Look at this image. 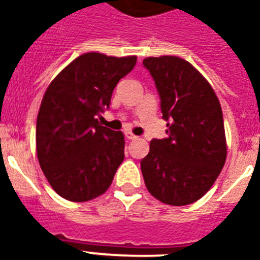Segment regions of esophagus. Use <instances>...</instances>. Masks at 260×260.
Returning a JSON list of instances; mask_svg holds the SVG:
<instances>
[{
	"instance_id": "esophagus-1",
	"label": "esophagus",
	"mask_w": 260,
	"mask_h": 260,
	"mask_svg": "<svg viewBox=\"0 0 260 260\" xmlns=\"http://www.w3.org/2000/svg\"><path fill=\"white\" fill-rule=\"evenodd\" d=\"M125 138L128 139V140H135V139H138V136H135L132 132H129V131H126L125 132Z\"/></svg>"
}]
</instances>
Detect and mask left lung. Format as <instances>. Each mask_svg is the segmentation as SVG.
<instances>
[{
    "instance_id": "8db88e82",
    "label": "left lung",
    "mask_w": 260,
    "mask_h": 260,
    "mask_svg": "<svg viewBox=\"0 0 260 260\" xmlns=\"http://www.w3.org/2000/svg\"><path fill=\"white\" fill-rule=\"evenodd\" d=\"M167 136L152 139L142 159L148 191L163 204L189 205L212 187L226 159L222 110L209 82L177 56L146 58Z\"/></svg>"
}]
</instances>
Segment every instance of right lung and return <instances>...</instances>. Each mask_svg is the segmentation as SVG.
I'll return each mask as SVG.
<instances>
[{
  "label": "right lung",
  "mask_w": 260,
  "mask_h": 260,
  "mask_svg": "<svg viewBox=\"0 0 260 260\" xmlns=\"http://www.w3.org/2000/svg\"><path fill=\"white\" fill-rule=\"evenodd\" d=\"M136 56L87 52L47 87L36 121L38 159L51 187L69 201L85 202L110 186L124 160V135L98 121L118 81Z\"/></svg>",
  "instance_id": "add662e5"
}]
</instances>
